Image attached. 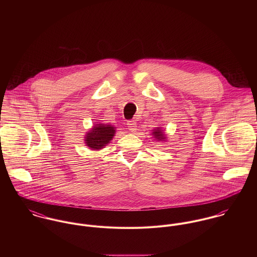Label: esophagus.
Returning <instances> with one entry per match:
<instances>
[{
	"label": "esophagus",
	"instance_id": "1",
	"mask_svg": "<svg viewBox=\"0 0 257 257\" xmlns=\"http://www.w3.org/2000/svg\"><path fill=\"white\" fill-rule=\"evenodd\" d=\"M127 127L130 130V132L132 133H136L138 131V124H137V121L135 120H128L127 121Z\"/></svg>",
	"mask_w": 257,
	"mask_h": 257
}]
</instances>
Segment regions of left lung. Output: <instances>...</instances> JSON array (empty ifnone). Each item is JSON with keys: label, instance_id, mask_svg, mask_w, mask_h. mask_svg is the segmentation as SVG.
I'll use <instances>...</instances> for the list:
<instances>
[{"label": "left lung", "instance_id": "8db88e82", "mask_svg": "<svg viewBox=\"0 0 257 257\" xmlns=\"http://www.w3.org/2000/svg\"><path fill=\"white\" fill-rule=\"evenodd\" d=\"M152 135H153L154 138H155L157 141H159V142H163V141H165V139H166V137H165V135H164V132H163L160 127H157V128H155V130H153Z\"/></svg>", "mask_w": 257, "mask_h": 257}]
</instances>
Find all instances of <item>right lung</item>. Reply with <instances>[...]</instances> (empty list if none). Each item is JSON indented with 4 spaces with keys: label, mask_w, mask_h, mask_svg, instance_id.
I'll list each match as a JSON object with an SVG mask.
<instances>
[{
    "label": "right lung",
    "mask_w": 257,
    "mask_h": 257,
    "mask_svg": "<svg viewBox=\"0 0 257 257\" xmlns=\"http://www.w3.org/2000/svg\"><path fill=\"white\" fill-rule=\"evenodd\" d=\"M115 127L110 124L96 123L85 136L86 146L92 149H102L112 140Z\"/></svg>",
    "instance_id": "1"
}]
</instances>
